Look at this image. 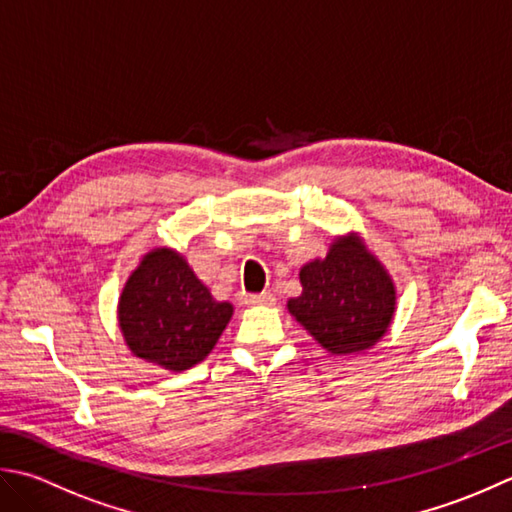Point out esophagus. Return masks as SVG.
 <instances>
[{
  "mask_svg": "<svg viewBox=\"0 0 512 512\" xmlns=\"http://www.w3.org/2000/svg\"><path fill=\"white\" fill-rule=\"evenodd\" d=\"M274 294L271 291H260V294H247L245 302L247 305H274Z\"/></svg>",
  "mask_w": 512,
  "mask_h": 512,
  "instance_id": "obj_1",
  "label": "esophagus"
}]
</instances>
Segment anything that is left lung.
Instances as JSON below:
<instances>
[{
  "instance_id": "1",
  "label": "left lung",
  "mask_w": 512,
  "mask_h": 512,
  "mask_svg": "<svg viewBox=\"0 0 512 512\" xmlns=\"http://www.w3.org/2000/svg\"><path fill=\"white\" fill-rule=\"evenodd\" d=\"M302 294L287 307L331 353H353L378 342L395 309V289L387 271L360 238L333 243L325 260L300 269Z\"/></svg>"
}]
</instances>
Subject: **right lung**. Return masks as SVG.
Wrapping results in <instances>:
<instances>
[{"label":"right lung","mask_w":512,"mask_h":512,"mask_svg":"<svg viewBox=\"0 0 512 512\" xmlns=\"http://www.w3.org/2000/svg\"><path fill=\"white\" fill-rule=\"evenodd\" d=\"M232 318L172 249L143 258L119 300V325L134 356L185 371L201 362Z\"/></svg>","instance_id":"obj_1"}]
</instances>
